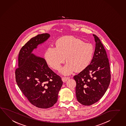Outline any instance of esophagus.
<instances>
[{
	"label": "esophagus",
	"mask_w": 126,
	"mask_h": 126,
	"mask_svg": "<svg viewBox=\"0 0 126 126\" xmlns=\"http://www.w3.org/2000/svg\"><path fill=\"white\" fill-rule=\"evenodd\" d=\"M70 78V77H63L62 78V80L63 82H65L66 81H67V80H68Z\"/></svg>",
	"instance_id": "esophagus-1"
}]
</instances>
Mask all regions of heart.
Returning a JSON list of instances; mask_svg holds the SVG:
<instances>
[{
    "instance_id": "b5f03b06",
    "label": "heart",
    "mask_w": 126,
    "mask_h": 126,
    "mask_svg": "<svg viewBox=\"0 0 126 126\" xmlns=\"http://www.w3.org/2000/svg\"><path fill=\"white\" fill-rule=\"evenodd\" d=\"M94 52L92 44L73 36H66L56 41L55 47L48 48L44 56L49 66L57 71L61 69L65 58L67 63L62 72L69 75L75 70L80 72L85 70L92 61Z\"/></svg>"
}]
</instances>
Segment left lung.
<instances>
[{
    "label": "left lung",
    "mask_w": 126,
    "mask_h": 126,
    "mask_svg": "<svg viewBox=\"0 0 126 126\" xmlns=\"http://www.w3.org/2000/svg\"><path fill=\"white\" fill-rule=\"evenodd\" d=\"M95 52L91 64L73 78L76 81L77 101L85 106L98 101L104 95L110 83V64L107 52L95 34Z\"/></svg>",
    "instance_id": "8db88e82"
}]
</instances>
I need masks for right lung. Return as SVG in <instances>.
<instances>
[{
    "label": "right lung",
    "mask_w": 126,
    "mask_h": 126,
    "mask_svg": "<svg viewBox=\"0 0 126 126\" xmlns=\"http://www.w3.org/2000/svg\"><path fill=\"white\" fill-rule=\"evenodd\" d=\"M49 36L47 33L38 34L23 46L15 71L19 89L32 104L40 108H50L55 104L63 84L61 77L48 67L44 59L31 53Z\"/></svg>",
    "instance_id": "add662e5"
}]
</instances>
